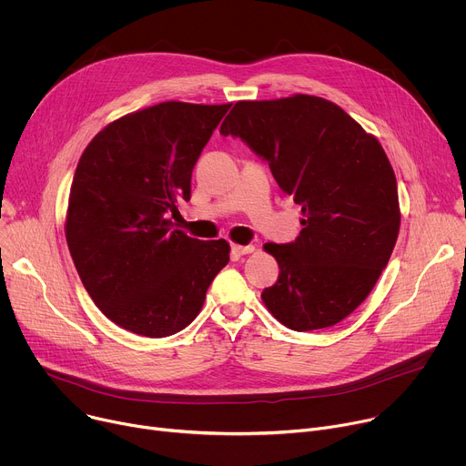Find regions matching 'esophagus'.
<instances>
[{
  "label": "esophagus",
  "instance_id": "1",
  "mask_svg": "<svg viewBox=\"0 0 466 466\" xmlns=\"http://www.w3.org/2000/svg\"><path fill=\"white\" fill-rule=\"evenodd\" d=\"M254 250H256V247H254V245H238V243H234V245L230 247V252H232V256H234V258H239V256L250 254V252H254Z\"/></svg>",
  "mask_w": 466,
  "mask_h": 466
}]
</instances>
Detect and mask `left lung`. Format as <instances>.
Returning a JSON list of instances; mask_svg holds the SVG:
<instances>
[{
    "label": "left lung",
    "mask_w": 466,
    "mask_h": 466,
    "mask_svg": "<svg viewBox=\"0 0 466 466\" xmlns=\"http://www.w3.org/2000/svg\"><path fill=\"white\" fill-rule=\"evenodd\" d=\"M221 135L268 160L280 189L302 207L293 243L263 245L280 269L261 293L265 308L297 331L341 322L376 286L400 230L381 144L341 106L308 94L238 101Z\"/></svg>",
    "instance_id": "left-lung-1"
}]
</instances>
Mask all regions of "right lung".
<instances>
[{
  "instance_id": "obj_1",
  "label": "right lung",
  "mask_w": 466,
  "mask_h": 466,
  "mask_svg": "<svg viewBox=\"0 0 466 466\" xmlns=\"http://www.w3.org/2000/svg\"><path fill=\"white\" fill-rule=\"evenodd\" d=\"M228 108L164 101L114 119L81 155L66 241L96 306L132 334L184 329L230 259L228 241L189 238L167 219L189 201L193 166Z\"/></svg>"
}]
</instances>
